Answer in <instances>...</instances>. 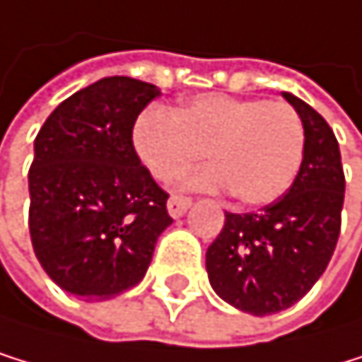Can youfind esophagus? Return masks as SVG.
Returning a JSON list of instances; mask_svg holds the SVG:
<instances>
[{"mask_svg":"<svg viewBox=\"0 0 362 362\" xmlns=\"http://www.w3.org/2000/svg\"><path fill=\"white\" fill-rule=\"evenodd\" d=\"M189 206H191V197H182V195H171L167 202L171 217H182L189 211Z\"/></svg>","mask_w":362,"mask_h":362,"instance_id":"esophagus-1","label":"esophagus"}]
</instances>
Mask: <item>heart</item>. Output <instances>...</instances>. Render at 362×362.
Segmentation results:
<instances>
[{"mask_svg":"<svg viewBox=\"0 0 362 362\" xmlns=\"http://www.w3.org/2000/svg\"><path fill=\"white\" fill-rule=\"evenodd\" d=\"M134 149L153 177L173 180L206 151L215 165L189 175L191 189H233L242 204L264 206L294 182L305 147L301 116L286 103L204 94L177 112L149 105L134 122Z\"/></svg>","mask_w":362,"mask_h":362,"instance_id":"1","label":"heart"}]
</instances>
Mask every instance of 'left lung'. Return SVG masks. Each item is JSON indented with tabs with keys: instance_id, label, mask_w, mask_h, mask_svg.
<instances>
[{
	"instance_id": "left-lung-1",
	"label": "left lung",
	"mask_w": 362,
	"mask_h": 362,
	"mask_svg": "<svg viewBox=\"0 0 362 362\" xmlns=\"http://www.w3.org/2000/svg\"><path fill=\"white\" fill-rule=\"evenodd\" d=\"M281 94L303 122L301 169L288 193L262 211L226 213L206 250L217 297L252 317L297 303L325 272L341 233L345 175L337 136L308 103Z\"/></svg>"
}]
</instances>
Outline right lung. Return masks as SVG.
<instances>
[{
	"label": "right lung",
	"instance_id": "right-lung-1",
	"mask_svg": "<svg viewBox=\"0 0 362 362\" xmlns=\"http://www.w3.org/2000/svg\"><path fill=\"white\" fill-rule=\"evenodd\" d=\"M160 96L151 83L107 76L47 116L28 173L30 240L61 290L105 301L142 281L173 222L167 193L140 165L134 122Z\"/></svg>",
	"mask_w": 362,
	"mask_h": 362
}]
</instances>
